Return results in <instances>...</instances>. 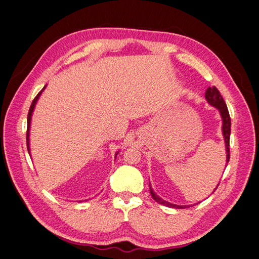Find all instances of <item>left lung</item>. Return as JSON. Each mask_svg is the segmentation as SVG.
<instances>
[{
	"label": "left lung",
	"instance_id": "left-lung-1",
	"mask_svg": "<svg viewBox=\"0 0 259 259\" xmlns=\"http://www.w3.org/2000/svg\"><path fill=\"white\" fill-rule=\"evenodd\" d=\"M205 99L207 100V103L215 107L217 110L221 113L222 116V120H223V126H222V131H223V135H224V140H225V144H226V152H227V164L229 162L230 159V149H229V142H230V132H231V120H230V115H229V111H228V108H227V105L225 103V100L223 98V96L221 95V93L219 91L213 86V88H208L205 92ZM218 185L216 186V188L214 189V191L217 189ZM149 188H150V193L152 195V198L155 202L160 203V204H163L165 206L168 207H173V208H188L190 207V205H176L173 204V203H169L167 201H164L163 199H161L159 195H156L155 192L152 190L151 185L149 184Z\"/></svg>",
	"mask_w": 259,
	"mask_h": 259
}]
</instances>
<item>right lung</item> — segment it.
<instances>
[{
    "label": "right lung",
    "instance_id": "right-lung-1",
    "mask_svg": "<svg viewBox=\"0 0 259 259\" xmlns=\"http://www.w3.org/2000/svg\"><path fill=\"white\" fill-rule=\"evenodd\" d=\"M45 88H46V85H45L44 88L42 89V91L37 94L36 97L33 99L32 104H31V107H30V109H29V113H28V130H27V148H28L29 154H30V138H29V136H30V125H31V117H32V113H33V111H34V108H35V105H36V101L38 100V98H40L41 94H42V92L45 90ZM117 153H119V152H116V153H115V158H116ZM30 155H31V154H30Z\"/></svg>",
    "mask_w": 259,
    "mask_h": 259
}]
</instances>
